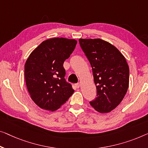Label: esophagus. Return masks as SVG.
I'll return each instance as SVG.
<instances>
[{
    "label": "esophagus",
    "mask_w": 148,
    "mask_h": 148,
    "mask_svg": "<svg viewBox=\"0 0 148 148\" xmlns=\"http://www.w3.org/2000/svg\"><path fill=\"white\" fill-rule=\"evenodd\" d=\"M76 88H79L80 87V83H78V84H76Z\"/></svg>",
    "instance_id": "esophagus-1"
}]
</instances>
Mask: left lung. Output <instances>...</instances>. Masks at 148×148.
I'll return each instance as SVG.
<instances>
[{
    "instance_id": "obj_1",
    "label": "left lung",
    "mask_w": 148,
    "mask_h": 148,
    "mask_svg": "<svg viewBox=\"0 0 148 148\" xmlns=\"http://www.w3.org/2000/svg\"><path fill=\"white\" fill-rule=\"evenodd\" d=\"M91 64L96 98L90 105L100 113H108L122 102L129 86V66L115 46L100 38L79 39Z\"/></svg>"
}]
</instances>
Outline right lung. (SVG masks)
Segmentation results:
<instances>
[{
  "mask_svg": "<svg viewBox=\"0 0 148 148\" xmlns=\"http://www.w3.org/2000/svg\"><path fill=\"white\" fill-rule=\"evenodd\" d=\"M76 44L74 39H48L35 48L26 60V87L30 98L40 108L55 111L74 93L72 85L64 78L63 64Z\"/></svg>",
  "mask_w": 148,
  "mask_h": 148,
  "instance_id": "obj_1",
  "label": "right lung"
}]
</instances>
